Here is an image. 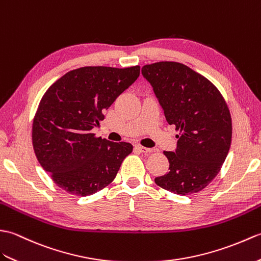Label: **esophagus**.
Returning <instances> with one entry per match:
<instances>
[{
	"instance_id": "esophagus-1",
	"label": "esophagus",
	"mask_w": 261,
	"mask_h": 261,
	"mask_svg": "<svg viewBox=\"0 0 261 261\" xmlns=\"http://www.w3.org/2000/svg\"><path fill=\"white\" fill-rule=\"evenodd\" d=\"M135 148L140 150V152H142V153H150V152H152V150H153L152 148L144 147V146H142V145H135Z\"/></svg>"
}]
</instances>
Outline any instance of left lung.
Instances as JSON below:
<instances>
[{"instance_id": "left-lung-1", "label": "left lung", "mask_w": 261, "mask_h": 261, "mask_svg": "<svg viewBox=\"0 0 261 261\" xmlns=\"http://www.w3.org/2000/svg\"><path fill=\"white\" fill-rule=\"evenodd\" d=\"M142 74L170 125L179 130L175 152H164L169 172L155 183L172 193L189 195L209 185L227 158L232 123L224 98L210 80L179 62L161 61Z\"/></svg>"}]
</instances>
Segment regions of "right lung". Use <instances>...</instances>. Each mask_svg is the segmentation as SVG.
Instances as JSON below:
<instances>
[{
    "mask_svg": "<svg viewBox=\"0 0 261 261\" xmlns=\"http://www.w3.org/2000/svg\"><path fill=\"white\" fill-rule=\"evenodd\" d=\"M138 76L140 66L83 67L45 91L33 119L32 144L40 165L58 187L87 196L114 181L133 145L96 137L90 130Z\"/></svg>",
    "mask_w": 261,
    "mask_h": 261,
    "instance_id": "obj_1",
    "label": "right lung"
}]
</instances>
